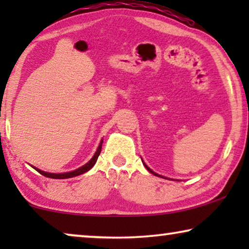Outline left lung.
Masks as SVG:
<instances>
[{
	"mask_svg": "<svg viewBox=\"0 0 249 249\" xmlns=\"http://www.w3.org/2000/svg\"><path fill=\"white\" fill-rule=\"evenodd\" d=\"M142 164H144V166H145V168H146V169H147V170H148V171L152 173V175H154V176H158V177H161V178H165V177H163V176H160V175H158V173H156V172H154V171H153V170H152V169H149V168H148V166H147V165H146V163H145L144 161H142ZM165 179H168V178H165ZM169 179H170V178H169ZM171 180H172V179H171Z\"/></svg>",
	"mask_w": 249,
	"mask_h": 249,
	"instance_id": "left-lung-1",
	"label": "left lung"
}]
</instances>
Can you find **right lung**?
<instances>
[{
  "mask_svg": "<svg viewBox=\"0 0 249 249\" xmlns=\"http://www.w3.org/2000/svg\"><path fill=\"white\" fill-rule=\"evenodd\" d=\"M102 144H103V139L100 142V145H98V147L96 149V152H95V154L93 155V158H91L89 161H88L86 164H84L83 166H80V168H78L76 170H73V171H70V172H64V173H51V172H45L43 171V170H39L35 168V166H33L34 169L36 170L37 172H39L42 176H45L47 178H52V179H68V178H73V177H77V176H80L83 175V173L89 171V170L93 168L95 165V163H96L98 156L101 154V151H102Z\"/></svg>",
  "mask_w": 249,
  "mask_h": 249,
  "instance_id": "obj_1",
  "label": "right lung"
}]
</instances>
